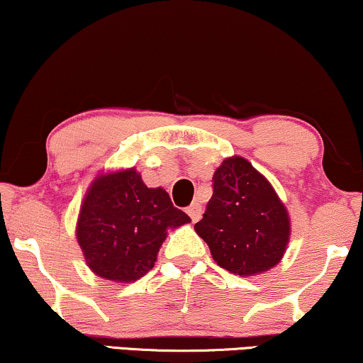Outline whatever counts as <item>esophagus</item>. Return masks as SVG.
Wrapping results in <instances>:
<instances>
[{
	"instance_id": "34e87169",
	"label": "esophagus",
	"mask_w": 363,
	"mask_h": 363,
	"mask_svg": "<svg viewBox=\"0 0 363 363\" xmlns=\"http://www.w3.org/2000/svg\"><path fill=\"white\" fill-rule=\"evenodd\" d=\"M186 213L188 216L191 218V221H198L201 218V213H203V208H201V203L200 201H193L190 206L186 208Z\"/></svg>"
}]
</instances>
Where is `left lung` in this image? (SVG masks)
I'll list each match as a JSON object with an SVG mask.
<instances>
[{
  "mask_svg": "<svg viewBox=\"0 0 363 363\" xmlns=\"http://www.w3.org/2000/svg\"><path fill=\"white\" fill-rule=\"evenodd\" d=\"M195 231L218 266L256 276L284 256L291 221L271 183L242 157H230L213 175V196Z\"/></svg>",
  "mask_w": 363,
  "mask_h": 363,
  "instance_id": "8db88e82",
  "label": "left lung"
}]
</instances>
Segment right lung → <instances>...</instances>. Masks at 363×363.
I'll use <instances>...</instances> for the list:
<instances>
[{
  "label": "right lung",
  "instance_id": "right-lung-1",
  "mask_svg": "<svg viewBox=\"0 0 363 363\" xmlns=\"http://www.w3.org/2000/svg\"><path fill=\"white\" fill-rule=\"evenodd\" d=\"M163 188H148L135 168L104 173L89 186L76 226L77 242L94 274L133 282L157 261L168 228L190 223Z\"/></svg>",
  "mask_w": 363,
  "mask_h": 363
}]
</instances>
